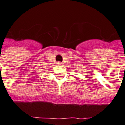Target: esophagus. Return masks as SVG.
Segmentation results:
<instances>
[{
  "label": "esophagus",
  "instance_id": "34e87169",
  "mask_svg": "<svg viewBox=\"0 0 125 125\" xmlns=\"http://www.w3.org/2000/svg\"><path fill=\"white\" fill-rule=\"evenodd\" d=\"M57 64L58 65H62V63L61 62H57Z\"/></svg>",
  "mask_w": 125,
  "mask_h": 125
}]
</instances>
